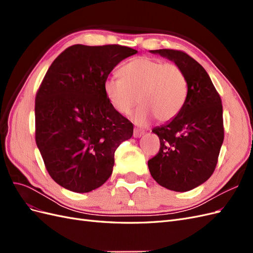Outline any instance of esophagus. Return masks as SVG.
<instances>
[{"mask_svg":"<svg viewBox=\"0 0 253 253\" xmlns=\"http://www.w3.org/2000/svg\"><path fill=\"white\" fill-rule=\"evenodd\" d=\"M144 134V131L141 128H138V127H135L134 128V133H133V136L135 137V138H137V137H140L141 135Z\"/></svg>","mask_w":253,"mask_h":253,"instance_id":"34e87169","label":"esophagus"}]
</instances>
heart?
I'll return each mask as SVG.
<instances>
[{"label":"heart","instance_id":"obj_1","mask_svg":"<svg viewBox=\"0 0 253 253\" xmlns=\"http://www.w3.org/2000/svg\"><path fill=\"white\" fill-rule=\"evenodd\" d=\"M120 79L109 78L104 91L113 109L126 115L138 102L134 115L139 125L153 116L159 122L174 119L181 111L188 94V80L181 68L174 63L139 57L119 70Z\"/></svg>","mask_w":253,"mask_h":253}]
</instances>
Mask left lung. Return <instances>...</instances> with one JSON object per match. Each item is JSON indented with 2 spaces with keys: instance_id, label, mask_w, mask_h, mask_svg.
<instances>
[{
  "instance_id": "obj_1",
  "label": "left lung",
  "mask_w": 253,
  "mask_h": 253,
  "mask_svg": "<svg viewBox=\"0 0 253 253\" xmlns=\"http://www.w3.org/2000/svg\"><path fill=\"white\" fill-rule=\"evenodd\" d=\"M151 52L174 61L181 68L188 80V94L177 116L153 128L160 148L148 162L149 170L160 186L186 192L202 185L216 168L224 141L221 99L208 73L185 51Z\"/></svg>"
}]
</instances>
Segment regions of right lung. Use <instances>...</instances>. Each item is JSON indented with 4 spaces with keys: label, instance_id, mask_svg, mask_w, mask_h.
Returning a JSON list of instances; mask_svg holds the SVG:
<instances>
[{
    "label": "right lung",
    "instance_id": "1",
    "mask_svg": "<svg viewBox=\"0 0 253 253\" xmlns=\"http://www.w3.org/2000/svg\"><path fill=\"white\" fill-rule=\"evenodd\" d=\"M136 49L118 44H76L55 59L36 95V142L58 185L90 192L110 178L115 151L133 135V125L115 111L104 82Z\"/></svg>",
    "mask_w": 253,
    "mask_h": 253
}]
</instances>
